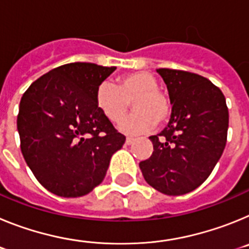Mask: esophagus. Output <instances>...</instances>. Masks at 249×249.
Wrapping results in <instances>:
<instances>
[{
  "mask_svg": "<svg viewBox=\"0 0 249 249\" xmlns=\"http://www.w3.org/2000/svg\"><path fill=\"white\" fill-rule=\"evenodd\" d=\"M133 142H135V138H133V137H127L126 138V144H128V146H129V144L133 143Z\"/></svg>",
  "mask_w": 249,
  "mask_h": 249,
  "instance_id": "obj_1",
  "label": "esophagus"
}]
</instances>
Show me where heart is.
Segmentation results:
<instances>
[{
    "instance_id": "1",
    "label": "heart",
    "mask_w": 249,
    "mask_h": 249,
    "mask_svg": "<svg viewBox=\"0 0 249 249\" xmlns=\"http://www.w3.org/2000/svg\"><path fill=\"white\" fill-rule=\"evenodd\" d=\"M94 102L103 116L114 123L124 118L132 102L136 111L121 123V129L129 135L151 131L171 113L168 98L158 89L156 77L144 71L118 77L116 86L108 81L100 83Z\"/></svg>"
}]
</instances>
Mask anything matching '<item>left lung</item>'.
<instances>
[{"label": "left lung", "mask_w": 249, "mask_h": 249, "mask_svg": "<svg viewBox=\"0 0 249 249\" xmlns=\"http://www.w3.org/2000/svg\"><path fill=\"white\" fill-rule=\"evenodd\" d=\"M168 89L172 113L166 128L151 136L153 153L140 162L149 186L168 196L192 192L206 181L227 142L228 108L206 77L158 68Z\"/></svg>", "instance_id": "left-lung-1"}]
</instances>
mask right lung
Listing matches in <instances>:
<instances>
[{
  "label": "right lung",
  "instance_id": "add662e5",
  "mask_svg": "<svg viewBox=\"0 0 249 249\" xmlns=\"http://www.w3.org/2000/svg\"><path fill=\"white\" fill-rule=\"evenodd\" d=\"M114 70L67 63L39 77L22 96L17 116L22 155L37 181L59 197L91 192L126 141L94 102L97 86Z\"/></svg>",
  "mask_w": 249,
  "mask_h": 249
}]
</instances>
